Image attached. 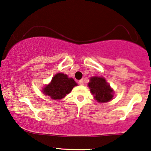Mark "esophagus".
Masks as SVG:
<instances>
[{"label":"esophagus","instance_id":"1","mask_svg":"<svg viewBox=\"0 0 151 151\" xmlns=\"http://www.w3.org/2000/svg\"><path fill=\"white\" fill-rule=\"evenodd\" d=\"M78 83L80 85H83V84H84V82H83V80H80V81H78Z\"/></svg>","mask_w":151,"mask_h":151}]
</instances>
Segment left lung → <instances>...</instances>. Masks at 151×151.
Here are the masks:
<instances>
[{
  "mask_svg": "<svg viewBox=\"0 0 151 151\" xmlns=\"http://www.w3.org/2000/svg\"><path fill=\"white\" fill-rule=\"evenodd\" d=\"M88 86L94 99L99 102H108L113 98V90L104 78H91Z\"/></svg>",
  "mask_w": 151,
  "mask_h": 151,
  "instance_id": "1",
  "label": "left lung"
}]
</instances>
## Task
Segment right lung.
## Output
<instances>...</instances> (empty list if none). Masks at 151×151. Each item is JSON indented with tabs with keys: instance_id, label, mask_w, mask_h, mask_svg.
Segmentation results:
<instances>
[{
	"instance_id": "obj_1",
	"label": "right lung",
	"mask_w": 151,
	"mask_h": 151,
	"mask_svg": "<svg viewBox=\"0 0 151 151\" xmlns=\"http://www.w3.org/2000/svg\"><path fill=\"white\" fill-rule=\"evenodd\" d=\"M77 83L73 78H68L64 73H57L52 79L51 83L45 87L43 93L52 99H61L69 94Z\"/></svg>"
}]
</instances>
